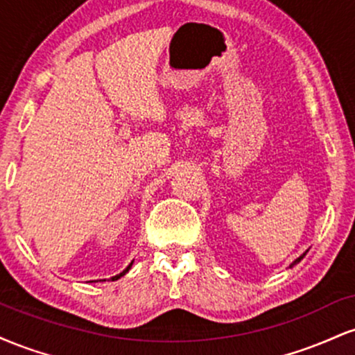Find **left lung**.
<instances>
[{
  "label": "left lung",
  "instance_id": "1",
  "mask_svg": "<svg viewBox=\"0 0 355 355\" xmlns=\"http://www.w3.org/2000/svg\"><path fill=\"white\" fill-rule=\"evenodd\" d=\"M305 254H307V252H305ZM305 254H302V255H300V257H299V259H295V260H294V262H292V263H291V268H292V267H294V266H297V263H299V262H300V260H302V259H304V257H305Z\"/></svg>",
  "mask_w": 355,
  "mask_h": 355
}]
</instances>
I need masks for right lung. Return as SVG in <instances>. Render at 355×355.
Returning a JSON list of instances; mask_svg holds the SVG:
<instances>
[{"label":"right lung","mask_w":355,"mask_h":355,"mask_svg":"<svg viewBox=\"0 0 355 355\" xmlns=\"http://www.w3.org/2000/svg\"><path fill=\"white\" fill-rule=\"evenodd\" d=\"M132 266H133V260H132V262H130V263H128V267H126L123 272H120V274L113 275V277H112V280H118V279H121V277H123V275L126 274V272H128V270H130V268H132ZM103 280H105V279H103ZM92 282H93V280H92Z\"/></svg>","instance_id":"obj_1"}]
</instances>
